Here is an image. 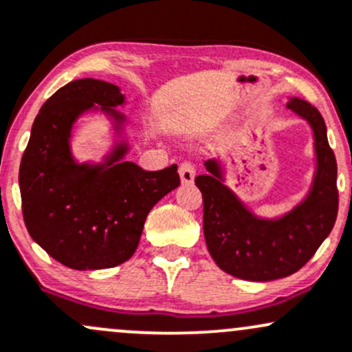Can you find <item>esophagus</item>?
Segmentation results:
<instances>
[{
  "mask_svg": "<svg viewBox=\"0 0 352 352\" xmlns=\"http://www.w3.org/2000/svg\"><path fill=\"white\" fill-rule=\"evenodd\" d=\"M179 173H180V180L182 184H192L195 179V167L192 162H182L179 167Z\"/></svg>",
  "mask_w": 352,
  "mask_h": 352,
  "instance_id": "1",
  "label": "esophagus"
}]
</instances>
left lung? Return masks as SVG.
<instances>
[{
    "instance_id": "obj_1",
    "label": "left lung",
    "mask_w": 352,
    "mask_h": 352,
    "mask_svg": "<svg viewBox=\"0 0 352 352\" xmlns=\"http://www.w3.org/2000/svg\"><path fill=\"white\" fill-rule=\"evenodd\" d=\"M314 133L316 173L306 199L279 219H261L223 184L220 162H206V175L195 177L204 199L207 249L223 272L244 280L267 283L291 276L306 265L338 217V164L329 146L326 123L306 100L287 102Z\"/></svg>"
}]
</instances>
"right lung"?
Returning a JSON list of instances; mask_svg holds the SVG:
<instances>
[{"instance_id": "add662e5", "label": "right lung", "mask_w": 352, "mask_h": 352, "mask_svg": "<svg viewBox=\"0 0 352 352\" xmlns=\"http://www.w3.org/2000/svg\"><path fill=\"white\" fill-rule=\"evenodd\" d=\"M125 96L95 78L69 82L53 94L34 118L19 165L23 219L30 235L53 258L76 270L108 269L133 256L146 215L180 185L177 165L146 172L125 162L126 142L102 164H78L72 155L73 123L100 110L122 133L125 117L115 107Z\"/></svg>"}]
</instances>
